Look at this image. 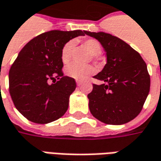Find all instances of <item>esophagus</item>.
<instances>
[{
	"label": "esophagus",
	"mask_w": 161,
	"mask_h": 161,
	"mask_svg": "<svg viewBox=\"0 0 161 161\" xmlns=\"http://www.w3.org/2000/svg\"><path fill=\"white\" fill-rule=\"evenodd\" d=\"M81 84H82V83H81V82H79V81H77V86H80Z\"/></svg>",
	"instance_id": "34e87169"
}]
</instances>
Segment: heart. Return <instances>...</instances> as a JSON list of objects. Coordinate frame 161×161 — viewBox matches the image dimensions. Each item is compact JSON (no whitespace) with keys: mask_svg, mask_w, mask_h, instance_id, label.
Segmentation results:
<instances>
[{"mask_svg":"<svg viewBox=\"0 0 161 161\" xmlns=\"http://www.w3.org/2000/svg\"><path fill=\"white\" fill-rule=\"evenodd\" d=\"M83 44L90 51V53L92 54L94 59H97L102 52V47L100 45L99 42L95 39H87L83 42ZM73 46H74L73 42L69 41L66 42L63 47L61 51V60L64 64H68L70 61ZM94 72H95V69L92 65L81 66V65L72 64L65 69V73L68 77L78 81H84L87 79Z\"/></svg>","mask_w":161,"mask_h":161,"instance_id":"1","label":"heart"}]
</instances>
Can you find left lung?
<instances>
[{"instance_id":"1","label":"left lung","mask_w":161,"mask_h":161,"mask_svg":"<svg viewBox=\"0 0 161 161\" xmlns=\"http://www.w3.org/2000/svg\"><path fill=\"white\" fill-rule=\"evenodd\" d=\"M106 52L107 64L94 78L88 94L89 108L97 119L107 125H123L141 112L150 91V76L143 58L125 42L111 34L90 32Z\"/></svg>"}]
</instances>
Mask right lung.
<instances>
[{
    "label": "right lung",
    "instance_id": "right-lung-1",
    "mask_svg": "<svg viewBox=\"0 0 161 161\" xmlns=\"http://www.w3.org/2000/svg\"><path fill=\"white\" fill-rule=\"evenodd\" d=\"M86 31L51 30L30 40L9 69V93L14 106L27 119L47 124L68 110L77 87L74 78L64 75L61 51L66 42ZM52 80L53 84H49Z\"/></svg>",
    "mask_w": 161,
    "mask_h": 161
}]
</instances>
